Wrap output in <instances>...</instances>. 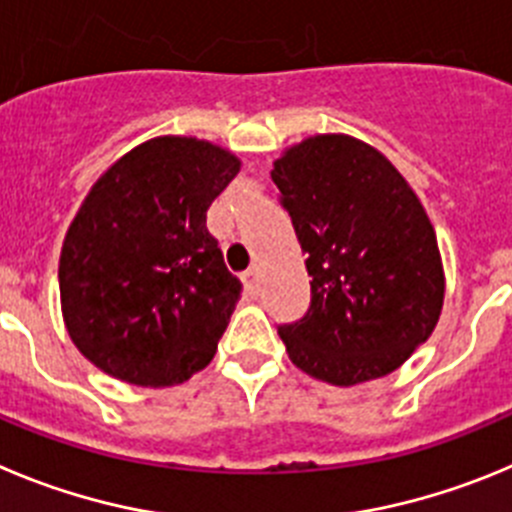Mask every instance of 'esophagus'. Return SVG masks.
Here are the masks:
<instances>
[{
	"instance_id": "34e87169",
	"label": "esophagus",
	"mask_w": 512,
	"mask_h": 512,
	"mask_svg": "<svg viewBox=\"0 0 512 512\" xmlns=\"http://www.w3.org/2000/svg\"><path fill=\"white\" fill-rule=\"evenodd\" d=\"M245 283H247V288H250V290L257 288V267L247 270V273H245Z\"/></svg>"
}]
</instances>
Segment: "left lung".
I'll return each mask as SVG.
<instances>
[{
    "mask_svg": "<svg viewBox=\"0 0 512 512\" xmlns=\"http://www.w3.org/2000/svg\"><path fill=\"white\" fill-rule=\"evenodd\" d=\"M270 176L311 275L306 316L278 326L290 362L342 388L398 370L439 324L446 288L416 191L349 135L290 145Z\"/></svg>",
    "mask_w": 512,
    "mask_h": 512,
    "instance_id": "obj_1",
    "label": "left lung"
}]
</instances>
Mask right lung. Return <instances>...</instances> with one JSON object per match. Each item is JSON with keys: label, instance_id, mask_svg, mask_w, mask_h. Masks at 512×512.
Wrapping results in <instances>:
<instances>
[{"label": "right lung", "instance_id": "add662e5", "mask_svg": "<svg viewBox=\"0 0 512 512\" xmlns=\"http://www.w3.org/2000/svg\"><path fill=\"white\" fill-rule=\"evenodd\" d=\"M239 165L214 142L163 135L132 147L91 186L58 265L63 321L91 365L168 388L214 359L242 285L206 211Z\"/></svg>", "mask_w": 512, "mask_h": 512}]
</instances>
